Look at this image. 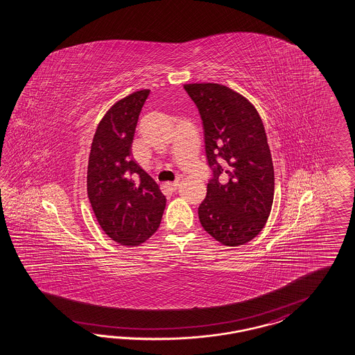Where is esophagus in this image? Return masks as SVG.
Listing matches in <instances>:
<instances>
[{
	"mask_svg": "<svg viewBox=\"0 0 355 355\" xmlns=\"http://www.w3.org/2000/svg\"><path fill=\"white\" fill-rule=\"evenodd\" d=\"M178 186H180V183L178 181H175V182H168L166 183V187L171 190V191H175L177 189H178Z\"/></svg>",
	"mask_w": 355,
	"mask_h": 355,
	"instance_id": "obj_1",
	"label": "esophagus"
}]
</instances>
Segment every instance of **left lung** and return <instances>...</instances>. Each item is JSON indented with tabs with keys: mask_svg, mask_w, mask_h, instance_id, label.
I'll return each mask as SVG.
<instances>
[{
	"mask_svg": "<svg viewBox=\"0 0 355 355\" xmlns=\"http://www.w3.org/2000/svg\"><path fill=\"white\" fill-rule=\"evenodd\" d=\"M183 87L202 117L211 169L199 220L220 244H245L263 229L274 200V166L262 120L230 87L211 83ZM222 175L227 183L219 182Z\"/></svg>",
	"mask_w": 355,
	"mask_h": 355,
	"instance_id": "obj_1",
	"label": "left lung"
}]
</instances>
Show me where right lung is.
<instances>
[{
    "label": "right lung",
    "instance_id": "right-lung-1",
    "mask_svg": "<svg viewBox=\"0 0 355 355\" xmlns=\"http://www.w3.org/2000/svg\"><path fill=\"white\" fill-rule=\"evenodd\" d=\"M148 89L112 105L96 128L87 165V196L102 230L121 245H139L159 229L166 199L132 159L135 126Z\"/></svg>",
    "mask_w": 355,
    "mask_h": 355
}]
</instances>
